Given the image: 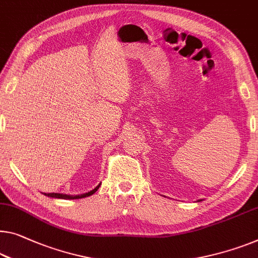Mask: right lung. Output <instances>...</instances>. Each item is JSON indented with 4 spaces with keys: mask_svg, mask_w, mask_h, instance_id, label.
<instances>
[{
    "mask_svg": "<svg viewBox=\"0 0 258 258\" xmlns=\"http://www.w3.org/2000/svg\"><path fill=\"white\" fill-rule=\"evenodd\" d=\"M99 185H101V184H98V185L96 186L94 190H91V191L87 192V194H83V195H76V196H71V195H62V194H44V195L48 196V197H52V198H59V199H80V198H84V197H89V196L94 195L95 192L98 190Z\"/></svg>",
    "mask_w": 258,
    "mask_h": 258,
    "instance_id": "obj_1",
    "label": "right lung"
}]
</instances>
